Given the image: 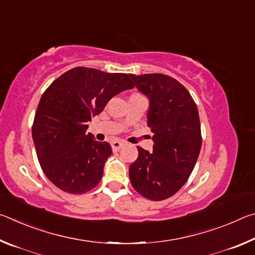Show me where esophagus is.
<instances>
[{
	"label": "esophagus",
	"instance_id": "1",
	"mask_svg": "<svg viewBox=\"0 0 255 255\" xmlns=\"http://www.w3.org/2000/svg\"><path fill=\"white\" fill-rule=\"evenodd\" d=\"M123 146H124V143H123V141H119V140H115V141H112V143H111V147H112V150H114V152H117V150L122 148Z\"/></svg>",
	"mask_w": 255,
	"mask_h": 255
}]
</instances>
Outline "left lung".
I'll list each match as a JSON object with an SVG mask.
<instances>
[{"label": "left lung", "mask_w": 255, "mask_h": 255, "mask_svg": "<svg viewBox=\"0 0 255 255\" xmlns=\"http://www.w3.org/2000/svg\"><path fill=\"white\" fill-rule=\"evenodd\" d=\"M138 91L147 97V125L152 128L153 153L137 147L129 166L133 189L150 200H164L182 188L201 148L198 108L184 86L164 74H130Z\"/></svg>", "instance_id": "left-lung-1"}]
</instances>
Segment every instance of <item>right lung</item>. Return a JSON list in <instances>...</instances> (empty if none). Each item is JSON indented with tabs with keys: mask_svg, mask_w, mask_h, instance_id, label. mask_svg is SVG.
<instances>
[{
	"mask_svg": "<svg viewBox=\"0 0 255 255\" xmlns=\"http://www.w3.org/2000/svg\"><path fill=\"white\" fill-rule=\"evenodd\" d=\"M132 88L127 74L75 67L42 94L32 139L41 169L56 187L80 195L100 182L112 149L107 141H97L86 129L111 98Z\"/></svg>",
	"mask_w": 255,
	"mask_h": 255,
	"instance_id": "obj_1",
	"label": "right lung"
}]
</instances>
